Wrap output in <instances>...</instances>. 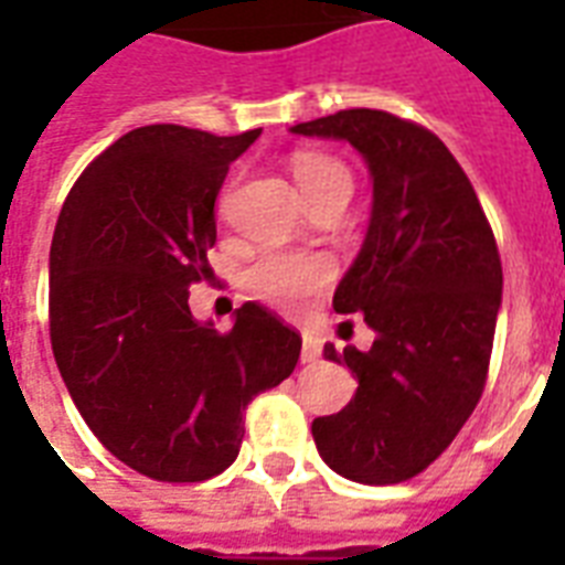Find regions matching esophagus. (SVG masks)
<instances>
[{"label":"esophagus","instance_id":"1","mask_svg":"<svg viewBox=\"0 0 565 565\" xmlns=\"http://www.w3.org/2000/svg\"><path fill=\"white\" fill-rule=\"evenodd\" d=\"M322 354V340L313 331L301 334V363H317Z\"/></svg>","mask_w":565,"mask_h":565}]
</instances>
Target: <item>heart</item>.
I'll return each mask as SVG.
<instances>
[{
  "mask_svg": "<svg viewBox=\"0 0 565 565\" xmlns=\"http://www.w3.org/2000/svg\"><path fill=\"white\" fill-rule=\"evenodd\" d=\"M292 175L299 181L305 199L326 190L334 181H352L343 163L317 152L296 154L292 158ZM328 278H331V264L326 257L284 255V252L264 255L246 275L248 290L255 292L257 299L278 305L284 310H299L301 305H308L310 296L322 290Z\"/></svg>",
  "mask_w": 565,
  "mask_h": 565,
  "instance_id": "b5f03b06",
  "label": "heart"
}]
</instances>
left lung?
I'll list each match as a JSON object with an SVG mask.
<instances>
[{
  "label": "left lung",
  "mask_w": 565,
  "mask_h": 565,
  "mask_svg": "<svg viewBox=\"0 0 565 565\" xmlns=\"http://www.w3.org/2000/svg\"><path fill=\"white\" fill-rule=\"evenodd\" d=\"M345 140L372 179L363 246L337 284V313L375 331L366 352L326 343L358 377L352 402L313 419L319 457L358 483L407 481L472 416L501 310V260L472 184L428 128L352 108L290 128Z\"/></svg>",
  "instance_id": "8db88e82"
}]
</instances>
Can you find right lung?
<instances>
[{"label": "right lung", "instance_id": "right-lung-1", "mask_svg": "<svg viewBox=\"0 0 565 565\" xmlns=\"http://www.w3.org/2000/svg\"><path fill=\"white\" fill-rule=\"evenodd\" d=\"M260 128L122 135L82 172L49 252V334L75 407L110 455L170 483L207 481L239 455L243 413L290 377L301 337L246 301L220 334L190 313L211 278L216 195Z\"/></svg>", "mask_w": 565, "mask_h": 565}]
</instances>
